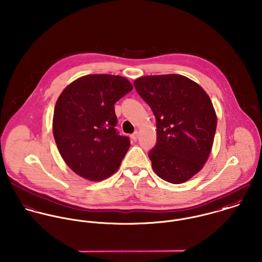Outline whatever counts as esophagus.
Wrapping results in <instances>:
<instances>
[{
	"instance_id": "obj_1",
	"label": "esophagus",
	"mask_w": 262,
	"mask_h": 262,
	"mask_svg": "<svg viewBox=\"0 0 262 262\" xmlns=\"http://www.w3.org/2000/svg\"><path fill=\"white\" fill-rule=\"evenodd\" d=\"M138 135H139L138 131L134 132V133L131 135V139H132V140H134V141H136V140H137V138H138Z\"/></svg>"
}]
</instances>
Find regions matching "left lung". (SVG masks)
I'll return each instance as SVG.
<instances>
[{"label":"left lung","instance_id":"obj_1","mask_svg":"<svg viewBox=\"0 0 262 262\" xmlns=\"http://www.w3.org/2000/svg\"><path fill=\"white\" fill-rule=\"evenodd\" d=\"M134 85L156 119L157 143L148 155L154 172L170 184L186 183L213 147L217 115L210 97L182 75H144Z\"/></svg>","mask_w":262,"mask_h":262}]
</instances>
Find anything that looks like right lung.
<instances>
[{
    "mask_svg": "<svg viewBox=\"0 0 262 262\" xmlns=\"http://www.w3.org/2000/svg\"><path fill=\"white\" fill-rule=\"evenodd\" d=\"M132 89L124 76L88 75L61 92L52 131L62 159L77 176L100 182L119 168L130 141L115 130L114 105Z\"/></svg>",
    "mask_w": 262,
    "mask_h": 262,
    "instance_id": "obj_1",
    "label": "right lung"
}]
</instances>
